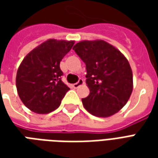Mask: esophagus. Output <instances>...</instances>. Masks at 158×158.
<instances>
[{"label": "esophagus", "instance_id": "esophagus-1", "mask_svg": "<svg viewBox=\"0 0 158 158\" xmlns=\"http://www.w3.org/2000/svg\"><path fill=\"white\" fill-rule=\"evenodd\" d=\"M83 84H84V80L79 78V80H78V82L75 83V84H73V88H74V89H77V88H79L80 85H82Z\"/></svg>", "mask_w": 158, "mask_h": 158}]
</instances>
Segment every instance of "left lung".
<instances>
[{"mask_svg": "<svg viewBox=\"0 0 158 158\" xmlns=\"http://www.w3.org/2000/svg\"><path fill=\"white\" fill-rule=\"evenodd\" d=\"M86 66L89 95L83 105L96 117H109L122 109L133 89V74L128 60L104 40L79 42L73 46Z\"/></svg>", "mask_w": 158, "mask_h": 158, "instance_id": "8db88e82", "label": "left lung"}]
</instances>
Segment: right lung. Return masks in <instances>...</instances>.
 <instances>
[{"label": "right lung", "instance_id": "1", "mask_svg": "<svg viewBox=\"0 0 158 158\" xmlns=\"http://www.w3.org/2000/svg\"><path fill=\"white\" fill-rule=\"evenodd\" d=\"M74 41L49 40L26 56L19 66L16 86L23 103L36 113L56 109L69 88L62 81L60 62Z\"/></svg>", "mask_w": 158, "mask_h": 158}]
</instances>
